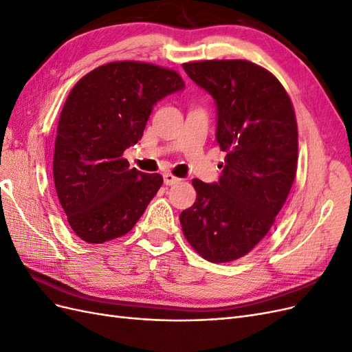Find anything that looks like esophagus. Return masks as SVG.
<instances>
[{
    "label": "esophagus",
    "mask_w": 352,
    "mask_h": 352,
    "mask_svg": "<svg viewBox=\"0 0 352 352\" xmlns=\"http://www.w3.org/2000/svg\"><path fill=\"white\" fill-rule=\"evenodd\" d=\"M163 179H164V184L166 185H176V184L180 182V179L176 177L175 175H172V173H164Z\"/></svg>",
    "instance_id": "obj_1"
}]
</instances>
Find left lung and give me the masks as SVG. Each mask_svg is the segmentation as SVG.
I'll return each mask as SVG.
<instances>
[{
  "mask_svg": "<svg viewBox=\"0 0 352 352\" xmlns=\"http://www.w3.org/2000/svg\"><path fill=\"white\" fill-rule=\"evenodd\" d=\"M184 69L216 100V140L226 160L217 184L192 180L197 199L180 212V225L202 258L229 263L267 235L289 195L298 164L295 110L278 78L255 63L202 60Z\"/></svg>",
  "mask_w": 352,
  "mask_h": 352,
  "instance_id": "left-lung-1",
  "label": "left lung"
}]
</instances>
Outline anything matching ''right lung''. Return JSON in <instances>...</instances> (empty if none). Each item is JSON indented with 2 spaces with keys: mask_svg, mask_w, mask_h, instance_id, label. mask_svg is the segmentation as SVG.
<instances>
[{
  "mask_svg": "<svg viewBox=\"0 0 352 352\" xmlns=\"http://www.w3.org/2000/svg\"><path fill=\"white\" fill-rule=\"evenodd\" d=\"M180 74L144 61H111L85 74L63 105L54 184L72 230L88 243L131 232L163 185L129 168L126 148L144 135L153 105L184 88Z\"/></svg>",
  "mask_w": 352,
  "mask_h": 352,
  "instance_id": "add662e5",
  "label": "right lung"
}]
</instances>
